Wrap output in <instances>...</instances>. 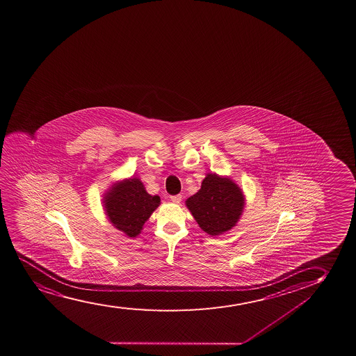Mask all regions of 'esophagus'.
<instances>
[{"mask_svg":"<svg viewBox=\"0 0 356 356\" xmlns=\"http://www.w3.org/2000/svg\"><path fill=\"white\" fill-rule=\"evenodd\" d=\"M171 201L173 202V203H180V202H181V195L171 196Z\"/></svg>","mask_w":356,"mask_h":356,"instance_id":"obj_1","label":"esophagus"}]
</instances>
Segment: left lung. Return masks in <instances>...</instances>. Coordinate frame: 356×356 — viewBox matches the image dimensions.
I'll use <instances>...</instances> for the list:
<instances>
[{"label":"left lung","instance_id":"left-lung-1","mask_svg":"<svg viewBox=\"0 0 356 356\" xmlns=\"http://www.w3.org/2000/svg\"><path fill=\"white\" fill-rule=\"evenodd\" d=\"M185 203L198 226L215 236L236 226L244 209L245 197L231 178L208 173L198 193Z\"/></svg>","mask_w":356,"mask_h":356}]
</instances>
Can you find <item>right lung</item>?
Segmentation results:
<instances>
[{
	"label": "right lung",
	"instance_id": "add662e5",
	"mask_svg": "<svg viewBox=\"0 0 356 356\" xmlns=\"http://www.w3.org/2000/svg\"><path fill=\"white\" fill-rule=\"evenodd\" d=\"M159 204L160 197L147 193L138 178L112 185L104 196V208L110 222L130 238L141 233L143 225Z\"/></svg>",
	"mask_w": 356,
	"mask_h": 356
}]
</instances>
